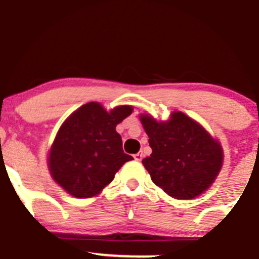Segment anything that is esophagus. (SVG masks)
Masks as SVG:
<instances>
[{"mask_svg": "<svg viewBox=\"0 0 259 259\" xmlns=\"http://www.w3.org/2000/svg\"><path fill=\"white\" fill-rule=\"evenodd\" d=\"M142 157H144V154L140 153V152L136 153V154H134V158H135V160H139V162L142 159Z\"/></svg>", "mask_w": 259, "mask_h": 259, "instance_id": "esophagus-1", "label": "esophagus"}]
</instances>
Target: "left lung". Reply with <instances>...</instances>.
I'll use <instances>...</instances> for the list:
<instances>
[{
    "mask_svg": "<svg viewBox=\"0 0 259 259\" xmlns=\"http://www.w3.org/2000/svg\"><path fill=\"white\" fill-rule=\"evenodd\" d=\"M140 120L152 148L142 164L157 186L178 200H190L212 185L222 168L223 150L197 121L183 112H173L167 121L148 114Z\"/></svg>",
    "mask_w": 259,
    "mask_h": 259,
    "instance_id": "1",
    "label": "left lung"
}]
</instances>
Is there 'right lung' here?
Masks as SVG:
<instances>
[{"label": "right lung", "mask_w": 259, "mask_h": 259, "mask_svg": "<svg viewBox=\"0 0 259 259\" xmlns=\"http://www.w3.org/2000/svg\"><path fill=\"white\" fill-rule=\"evenodd\" d=\"M132 106L107 112L89 102L76 109L59 127L50 151L53 180L74 197L96 196L114 179L121 165L133 157L124 153L115 126L132 114Z\"/></svg>", "instance_id": "add662e5"}]
</instances>
